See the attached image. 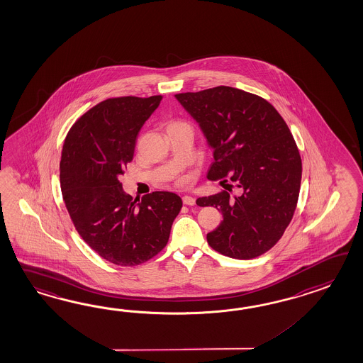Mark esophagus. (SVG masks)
I'll return each instance as SVG.
<instances>
[{
    "label": "esophagus",
    "instance_id": "obj_1",
    "mask_svg": "<svg viewBox=\"0 0 363 363\" xmlns=\"http://www.w3.org/2000/svg\"><path fill=\"white\" fill-rule=\"evenodd\" d=\"M183 203L188 205V206H194V203H196V200H194V197H191V196H183Z\"/></svg>",
    "mask_w": 363,
    "mask_h": 363
}]
</instances>
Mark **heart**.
<instances>
[{
    "label": "heart",
    "mask_w": 363,
    "mask_h": 363,
    "mask_svg": "<svg viewBox=\"0 0 363 363\" xmlns=\"http://www.w3.org/2000/svg\"><path fill=\"white\" fill-rule=\"evenodd\" d=\"M180 124H184V123H174V124H171V125H180Z\"/></svg>",
    "instance_id": "b5f03b06"
}]
</instances>
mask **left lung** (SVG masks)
<instances>
[{
    "label": "left lung",
    "instance_id": "left-lung-1",
    "mask_svg": "<svg viewBox=\"0 0 363 363\" xmlns=\"http://www.w3.org/2000/svg\"><path fill=\"white\" fill-rule=\"evenodd\" d=\"M175 98L213 149L208 179L226 183L228 177L242 189L240 196L222 191L196 200L223 217L206 235L208 243L239 260L269 251L294 216L302 179L301 155L285 120L269 101L228 86Z\"/></svg>",
    "mask_w": 363,
    "mask_h": 363
}]
</instances>
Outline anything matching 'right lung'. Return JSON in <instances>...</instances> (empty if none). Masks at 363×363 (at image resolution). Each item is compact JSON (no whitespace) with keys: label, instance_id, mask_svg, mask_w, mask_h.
I'll return each mask as SVG.
<instances>
[{"label":"right lung","instance_id":"1","mask_svg":"<svg viewBox=\"0 0 363 363\" xmlns=\"http://www.w3.org/2000/svg\"><path fill=\"white\" fill-rule=\"evenodd\" d=\"M160 101L162 95L101 101L77 120L62 147L60 184L74 228L101 257L121 267L160 252L183 205L177 194L164 191L133 199L118 180Z\"/></svg>","mask_w":363,"mask_h":363}]
</instances>
